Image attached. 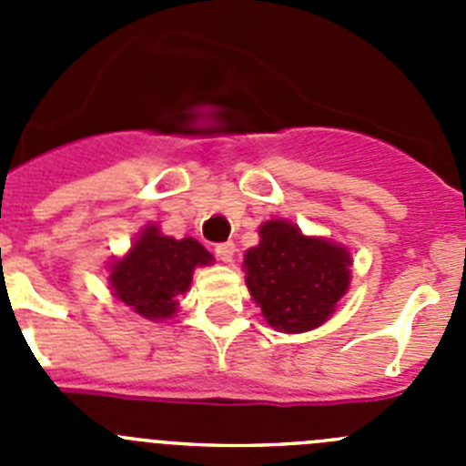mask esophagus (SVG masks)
Here are the masks:
<instances>
[{"label":"esophagus","instance_id":"1","mask_svg":"<svg viewBox=\"0 0 466 466\" xmlns=\"http://www.w3.org/2000/svg\"><path fill=\"white\" fill-rule=\"evenodd\" d=\"M214 252H217L219 261L233 263V258H236V245H233V242H221V245H217Z\"/></svg>","mask_w":466,"mask_h":466}]
</instances>
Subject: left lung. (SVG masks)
<instances>
[{
    "label": "left lung",
    "mask_w": 466,
    "mask_h": 466,
    "mask_svg": "<svg viewBox=\"0 0 466 466\" xmlns=\"http://www.w3.org/2000/svg\"><path fill=\"white\" fill-rule=\"evenodd\" d=\"M352 254L340 242L306 236L287 219L258 226V245L245 252L247 289L261 315L282 333L322 327L350 289Z\"/></svg>",
    "instance_id": "1"
}]
</instances>
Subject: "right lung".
I'll list each match as a JSON object with an SVG mask.
<instances>
[{
  "label": "right lung",
  "mask_w": 466,
  "mask_h": 466,
  "mask_svg": "<svg viewBox=\"0 0 466 466\" xmlns=\"http://www.w3.org/2000/svg\"><path fill=\"white\" fill-rule=\"evenodd\" d=\"M214 257L196 238L175 240L147 224L123 257L109 263V287L118 303L135 315L163 322L179 310V296L191 287L193 270L212 266Z\"/></svg>",
  "instance_id": "add662e5"
}]
</instances>
